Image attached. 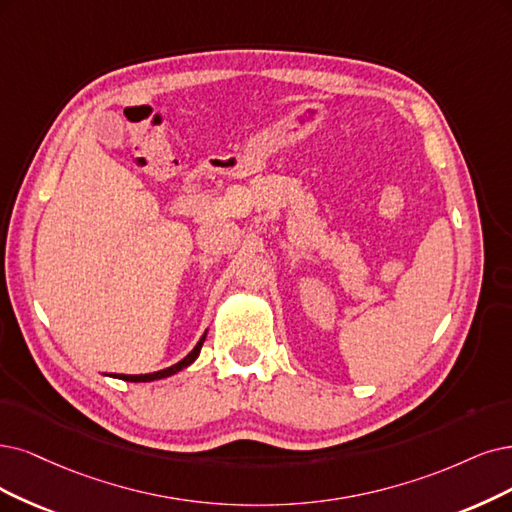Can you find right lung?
<instances>
[{
    "mask_svg": "<svg viewBox=\"0 0 512 512\" xmlns=\"http://www.w3.org/2000/svg\"><path fill=\"white\" fill-rule=\"evenodd\" d=\"M204 339H206V333L200 337V342L194 346V350L189 352L183 361H179L177 365H173V367H166V369H162V371H154V373H143V375H122V373H111V377H118V380H124V382H154V380H162V377H168V375H175V373H179L181 369H185V367H189L192 365L196 358H198V354H200V348H202V344H204Z\"/></svg>",
    "mask_w": 512,
    "mask_h": 512,
    "instance_id": "right-lung-1",
    "label": "right lung"
}]
</instances>
